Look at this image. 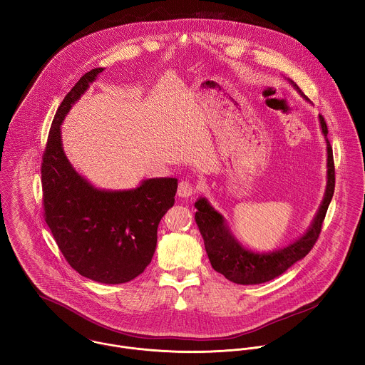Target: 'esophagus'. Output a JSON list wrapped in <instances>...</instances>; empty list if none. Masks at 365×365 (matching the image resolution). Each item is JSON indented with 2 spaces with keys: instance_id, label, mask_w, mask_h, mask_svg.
Listing matches in <instances>:
<instances>
[{
  "instance_id": "esophagus-1",
  "label": "esophagus",
  "mask_w": 365,
  "mask_h": 365,
  "mask_svg": "<svg viewBox=\"0 0 365 365\" xmlns=\"http://www.w3.org/2000/svg\"><path fill=\"white\" fill-rule=\"evenodd\" d=\"M195 192H197V188H195V185H194L192 182H190V181H181V182L178 184V190H177L178 197H181V198H188V197L194 195Z\"/></svg>"
}]
</instances>
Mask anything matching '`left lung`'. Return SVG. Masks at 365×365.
<instances>
[{"label":"left lung","mask_w":365,"mask_h":365,"mask_svg":"<svg viewBox=\"0 0 365 365\" xmlns=\"http://www.w3.org/2000/svg\"><path fill=\"white\" fill-rule=\"evenodd\" d=\"M291 83L301 93V88L292 80ZM319 119L322 125V132L327 143V188L311 229L295 243L289 245L282 250L265 255L246 250L229 233L222 215L213 210L207 200L201 198L195 202V208L198 209V212L195 213V222L204 237L209 261L213 269L225 275L229 281L243 285H253L274 279L275 277L285 272L292 264L304 259L317 242L336 184L333 149L327 139V125L322 115H319Z\"/></svg>","instance_id":"left-lung-1"}]
</instances>
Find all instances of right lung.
<instances>
[{"mask_svg": "<svg viewBox=\"0 0 365 365\" xmlns=\"http://www.w3.org/2000/svg\"><path fill=\"white\" fill-rule=\"evenodd\" d=\"M103 67L86 73L54 115L42 155L43 216L73 269L103 284H123L150 264L157 227L174 205L175 178H150L130 191H101L80 177L64 156L60 123Z\"/></svg>", "mask_w": 365, "mask_h": 365, "instance_id": "obj_1", "label": "right lung"}]
</instances>
